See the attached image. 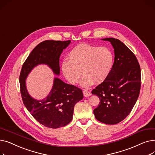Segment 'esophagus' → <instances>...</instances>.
<instances>
[{"instance_id": "1", "label": "esophagus", "mask_w": 155, "mask_h": 155, "mask_svg": "<svg viewBox=\"0 0 155 155\" xmlns=\"http://www.w3.org/2000/svg\"><path fill=\"white\" fill-rule=\"evenodd\" d=\"M83 94H84V95L85 97H89V96H91V95H92L91 92H89V91H87V90H84V91H83Z\"/></svg>"}]
</instances>
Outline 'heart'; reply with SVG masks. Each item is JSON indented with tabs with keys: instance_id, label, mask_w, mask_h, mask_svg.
<instances>
[{
	"instance_id": "heart-1",
	"label": "heart",
	"mask_w": 155,
	"mask_h": 155,
	"mask_svg": "<svg viewBox=\"0 0 155 155\" xmlns=\"http://www.w3.org/2000/svg\"><path fill=\"white\" fill-rule=\"evenodd\" d=\"M68 60L61 63L64 77L71 84H76L83 71L81 85L87 87L94 82L99 84L107 78L114 64V54L107 47L80 44L68 54Z\"/></svg>"
}]
</instances>
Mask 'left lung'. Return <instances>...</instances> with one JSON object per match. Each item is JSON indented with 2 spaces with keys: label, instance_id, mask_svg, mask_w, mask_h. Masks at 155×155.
<instances>
[{
  "label": "left lung",
  "instance_id": "obj_1",
  "mask_svg": "<svg viewBox=\"0 0 155 155\" xmlns=\"http://www.w3.org/2000/svg\"><path fill=\"white\" fill-rule=\"evenodd\" d=\"M114 48V62L110 74L92 91L100 99L94 110L97 120L116 124L131 112L141 89V68L135 54L120 40L105 38Z\"/></svg>",
  "mask_w": 155,
  "mask_h": 155
}]
</instances>
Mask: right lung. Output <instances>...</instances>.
I'll return each instance as SVG.
<instances>
[{"instance_id": "1", "label": "right lung", "mask_w": 155, "mask_h": 155, "mask_svg": "<svg viewBox=\"0 0 155 155\" xmlns=\"http://www.w3.org/2000/svg\"><path fill=\"white\" fill-rule=\"evenodd\" d=\"M70 43V40H46L40 43L23 63L20 73V91L24 105L40 124L50 128H59L70 123L75 105L84 98L82 90L55 78L50 94L42 101H36L26 90V78L32 69L39 64H48L54 74L59 75L60 56Z\"/></svg>"}]
</instances>
